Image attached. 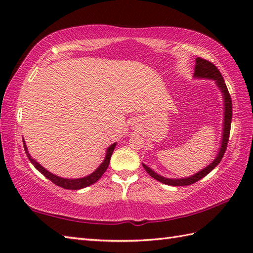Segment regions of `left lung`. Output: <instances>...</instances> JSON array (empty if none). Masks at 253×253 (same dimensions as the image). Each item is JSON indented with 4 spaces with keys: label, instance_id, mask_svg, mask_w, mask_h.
<instances>
[{
    "label": "left lung",
    "instance_id": "1",
    "mask_svg": "<svg viewBox=\"0 0 253 253\" xmlns=\"http://www.w3.org/2000/svg\"><path fill=\"white\" fill-rule=\"evenodd\" d=\"M195 77L197 78H208V79H214L217 84V87L219 90L222 91V93L224 95V106H225V112H224V129H223V138H222V146L219 148V151L217 157L213 162L208 165L206 169H203L202 170L198 171L197 174L192 175L190 177H187V178H180V179H170V178H165L163 176H160L159 174L155 173L151 169L148 168L147 165H143L144 169L147 170V173L153 177L154 179H157L158 181L162 182V184L165 185H169V186H189L195 184L198 180H200L203 178L204 176H207L210 171L213 170L221 162L224 153L227 149V144H228V139H229V133H230V125H232V116H233V107H232V98H230V94L228 92V89L226 87V84H225L223 76L219 73L217 67L212 64L211 62H209L208 60H204V58L201 57H197L196 60V67H195Z\"/></svg>",
    "mask_w": 253,
    "mask_h": 253
}]
</instances>
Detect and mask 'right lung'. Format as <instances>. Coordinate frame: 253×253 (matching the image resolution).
Masks as SVG:
<instances>
[{
  "label": "right lung",
  "mask_w": 253,
  "mask_h": 253,
  "mask_svg": "<svg viewBox=\"0 0 253 253\" xmlns=\"http://www.w3.org/2000/svg\"><path fill=\"white\" fill-rule=\"evenodd\" d=\"M24 142V147H25V152L27 154V157H28L30 162L34 164L35 168L40 171V173L42 175H44L47 179L51 180L52 182H54V184L56 186H60L62 188H64V189H72V190H77V189H82V188H84V187H88L90 185L94 184L95 181H98L101 176L104 174V171L107 169V168H109V164H110V160H111V157H112V153L113 151H114L115 149V146H116V142L113 143L112 146H110L109 148H107L106 150V155H105V159L103 162L101 163V165L99 166L98 169H96L92 174H90L88 176L84 177V178H77V179H67V178H62V177H58L54 174L50 173L49 170H46L43 166H41L39 163L36 162V161L32 159L30 157V154L28 152V149H27L26 144H25V141Z\"/></svg>",
  "instance_id": "obj_1"
}]
</instances>
